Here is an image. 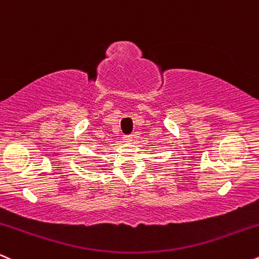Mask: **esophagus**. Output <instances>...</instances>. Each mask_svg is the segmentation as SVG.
Wrapping results in <instances>:
<instances>
[{
  "instance_id": "obj_1",
  "label": "esophagus",
  "mask_w": 259,
  "mask_h": 259,
  "mask_svg": "<svg viewBox=\"0 0 259 259\" xmlns=\"http://www.w3.org/2000/svg\"><path fill=\"white\" fill-rule=\"evenodd\" d=\"M123 141L126 142V143H130V142H132V136H124L123 137Z\"/></svg>"
}]
</instances>
